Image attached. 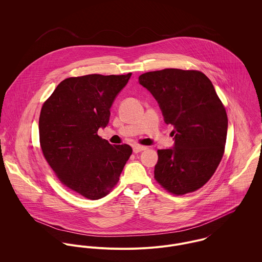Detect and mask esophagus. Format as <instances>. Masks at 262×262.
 Instances as JSON below:
<instances>
[{"label":"esophagus","instance_id":"obj_1","mask_svg":"<svg viewBox=\"0 0 262 262\" xmlns=\"http://www.w3.org/2000/svg\"><path fill=\"white\" fill-rule=\"evenodd\" d=\"M145 149H146L145 146H141V145H137V144L133 145V152H135V153H139Z\"/></svg>","mask_w":262,"mask_h":262}]
</instances>
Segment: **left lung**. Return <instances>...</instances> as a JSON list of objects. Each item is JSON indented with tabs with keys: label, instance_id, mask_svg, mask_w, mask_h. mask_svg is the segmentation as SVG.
Returning <instances> with one entry per match:
<instances>
[{
	"label": "left lung",
	"instance_id": "1",
	"mask_svg": "<svg viewBox=\"0 0 262 262\" xmlns=\"http://www.w3.org/2000/svg\"><path fill=\"white\" fill-rule=\"evenodd\" d=\"M171 124L173 147L157 150L154 178L174 194L203 187L224 153L228 118L212 81L201 72L165 69L139 76Z\"/></svg>",
	"mask_w": 262,
	"mask_h": 262
}]
</instances>
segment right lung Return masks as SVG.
I'll list each match as a JSON object with an SVG mask.
<instances>
[{"instance_id": "obj_1", "label": "right lung", "mask_w": 262, "mask_h": 262, "mask_svg": "<svg viewBox=\"0 0 262 262\" xmlns=\"http://www.w3.org/2000/svg\"><path fill=\"white\" fill-rule=\"evenodd\" d=\"M126 75H89L62 80L43 104L40 145L59 181L90 200L107 195L132 154L97 133L109 124L111 107L127 84Z\"/></svg>"}]
</instances>
